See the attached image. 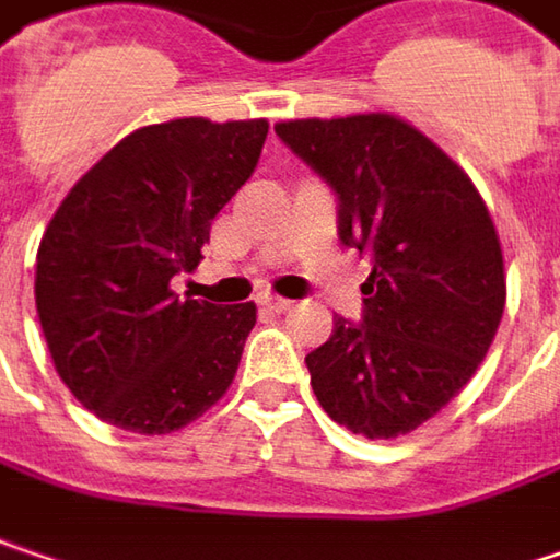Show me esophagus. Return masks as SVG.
I'll return each instance as SVG.
<instances>
[{
    "instance_id": "esophagus-1",
    "label": "esophagus",
    "mask_w": 560,
    "mask_h": 560,
    "mask_svg": "<svg viewBox=\"0 0 560 560\" xmlns=\"http://www.w3.org/2000/svg\"><path fill=\"white\" fill-rule=\"evenodd\" d=\"M266 311H276V313H284L294 307V301H288V298H276V294H262V301H259Z\"/></svg>"
}]
</instances>
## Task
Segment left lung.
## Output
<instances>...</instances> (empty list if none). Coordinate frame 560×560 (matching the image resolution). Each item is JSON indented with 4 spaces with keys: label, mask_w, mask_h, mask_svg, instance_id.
I'll use <instances>...</instances> for the list:
<instances>
[{
    "label": "left lung",
    "mask_w": 560,
    "mask_h": 560,
    "mask_svg": "<svg viewBox=\"0 0 560 560\" xmlns=\"http://www.w3.org/2000/svg\"><path fill=\"white\" fill-rule=\"evenodd\" d=\"M276 136L339 206V241L371 256L361 323L336 316L313 348L326 415L364 438H399L472 380L504 313L498 231L472 180L386 114L291 119Z\"/></svg>",
    "instance_id": "left-lung-1"
}]
</instances>
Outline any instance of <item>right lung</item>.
<instances>
[{
  "instance_id": "right-lung-1",
  "label": "right lung",
  "mask_w": 560,
  "mask_h": 560,
  "mask_svg": "<svg viewBox=\"0 0 560 560\" xmlns=\"http://www.w3.org/2000/svg\"><path fill=\"white\" fill-rule=\"evenodd\" d=\"M266 119L202 116L136 129L52 214L37 249V316L56 374L97 418L171 434L224 396L253 304L171 291L196 272L212 218L249 180Z\"/></svg>"
}]
</instances>
